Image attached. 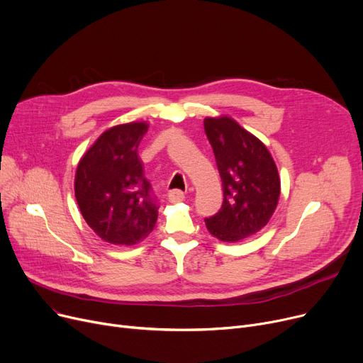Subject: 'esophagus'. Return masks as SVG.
I'll list each match as a JSON object with an SVG mask.
<instances>
[{
  "label": "esophagus",
  "mask_w": 363,
  "mask_h": 363,
  "mask_svg": "<svg viewBox=\"0 0 363 363\" xmlns=\"http://www.w3.org/2000/svg\"><path fill=\"white\" fill-rule=\"evenodd\" d=\"M168 201L172 203H177V202H182L184 201V194L182 190H172L168 194Z\"/></svg>",
  "instance_id": "esophagus-1"
}]
</instances>
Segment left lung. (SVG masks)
Instances as JSON below:
<instances>
[{
  "label": "left lung",
  "mask_w": 363,
  "mask_h": 363,
  "mask_svg": "<svg viewBox=\"0 0 363 363\" xmlns=\"http://www.w3.org/2000/svg\"><path fill=\"white\" fill-rule=\"evenodd\" d=\"M203 127L224 191L221 209L205 224L221 242H239L272 217L280 198L279 172L267 146L233 118L206 117Z\"/></svg>",
  "instance_id": "obj_1"
}]
</instances>
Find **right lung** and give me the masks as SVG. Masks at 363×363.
<instances>
[{"mask_svg":"<svg viewBox=\"0 0 363 363\" xmlns=\"http://www.w3.org/2000/svg\"><path fill=\"white\" fill-rule=\"evenodd\" d=\"M146 130L143 121L111 127L77 165V205L84 221L106 243L132 246L155 227L160 206L138 155Z\"/></svg>","mask_w":363,"mask_h":363,"instance_id":"1","label":"right lung"}]
</instances>
